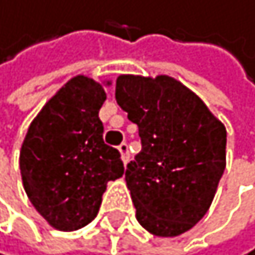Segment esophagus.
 I'll list each match as a JSON object with an SVG mask.
<instances>
[{
    "label": "esophagus",
    "instance_id": "obj_1",
    "mask_svg": "<svg viewBox=\"0 0 255 255\" xmlns=\"http://www.w3.org/2000/svg\"><path fill=\"white\" fill-rule=\"evenodd\" d=\"M119 151L120 154H122V160H124V164H127L130 160V151H128V144L127 143H122L119 146Z\"/></svg>",
    "mask_w": 255,
    "mask_h": 255
}]
</instances>
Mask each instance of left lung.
<instances>
[{
    "mask_svg": "<svg viewBox=\"0 0 255 255\" xmlns=\"http://www.w3.org/2000/svg\"><path fill=\"white\" fill-rule=\"evenodd\" d=\"M116 99L141 138L125 170L136 220L156 236L188 232L206 215L225 170V127L167 75H120Z\"/></svg>",
    "mask_w": 255,
    "mask_h": 255,
    "instance_id": "1",
    "label": "left lung"
}]
</instances>
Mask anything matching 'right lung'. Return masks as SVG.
Returning a JSON list of instances; mask_svg holds the SVG:
<instances>
[{
  "label": "right lung",
  "mask_w": 255,
  "mask_h": 255,
  "mask_svg": "<svg viewBox=\"0 0 255 255\" xmlns=\"http://www.w3.org/2000/svg\"><path fill=\"white\" fill-rule=\"evenodd\" d=\"M106 91L78 75L49 99L28 127L20 175L33 207L51 227L74 232L95 219L106 185L124 175L119 149L103 139Z\"/></svg>",
  "instance_id": "obj_1"
}]
</instances>
